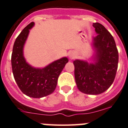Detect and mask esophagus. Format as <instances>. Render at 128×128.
Wrapping results in <instances>:
<instances>
[{"instance_id":"esophagus-1","label":"esophagus","mask_w":128,"mask_h":128,"mask_svg":"<svg viewBox=\"0 0 128 128\" xmlns=\"http://www.w3.org/2000/svg\"><path fill=\"white\" fill-rule=\"evenodd\" d=\"M70 58H73L74 57V53H71L70 54Z\"/></svg>"}]
</instances>
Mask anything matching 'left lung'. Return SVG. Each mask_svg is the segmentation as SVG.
Wrapping results in <instances>:
<instances>
[{"label": "left lung", "mask_w": 128, "mask_h": 128, "mask_svg": "<svg viewBox=\"0 0 128 128\" xmlns=\"http://www.w3.org/2000/svg\"><path fill=\"white\" fill-rule=\"evenodd\" d=\"M93 26L98 34L94 38L95 62L76 60L74 64L78 89L84 94L96 95L112 84L118 68V52L113 37L105 26L99 22L93 23Z\"/></svg>", "instance_id": "left-lung-1"}]
</instances>
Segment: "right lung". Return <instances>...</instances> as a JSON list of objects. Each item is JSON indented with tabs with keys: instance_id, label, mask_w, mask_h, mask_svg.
Returning <instances> with one entry per match:
<instances>
[{
	"instance_id": "1",
	"label": "right lung",
	"mask_w": 128,
	"mask_h": 128,
	"mask_svg": "<svg viewBox=\"0 0 128 128\" xmlns=\"http://www.w3.org/2000/svg\"><path fill=\"white\" fill-rule=\"evenodd\" d=\"M34 25L30 22L17 37L13 47L12 67L15 80L22 92L34 98H40L52 94L58 79L66 64V57L57 60L42 69L34 68L26 62L23 56V46Z\"/></svg>"
}]
</instances>
